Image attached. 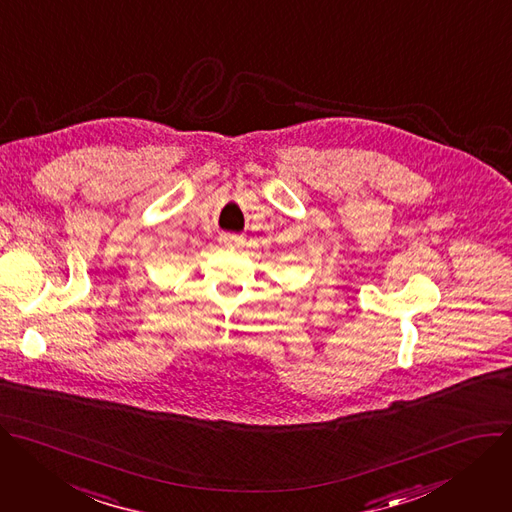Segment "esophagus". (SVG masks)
I'll return each mask as SVG.
<instances>
[{
    "instance_id": "esophagus-1",
    "label": "esophagus",
    "mask_w": 512,
    "mask_h": 512,
    "mask_svg": "<svg viewBox=\"0 0 512 512\" xmlns=\"http://www.w3.org/2000/svg\"><path fill=\"white\" fill-rule=\"evenodd\" d=\"M219 242H221L223 246H236V244L240 242V238H238V236H232V234H225V236L219 238Z\"/></svg>"
}]
</instances>
